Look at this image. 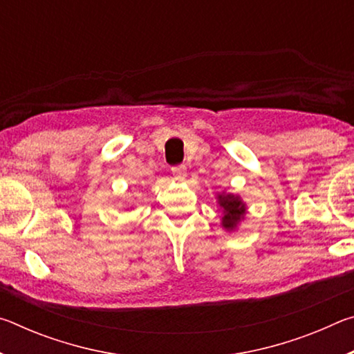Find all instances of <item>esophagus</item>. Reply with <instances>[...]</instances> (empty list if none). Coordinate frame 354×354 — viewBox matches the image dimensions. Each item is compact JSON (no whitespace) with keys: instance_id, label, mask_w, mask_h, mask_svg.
Listing matches in <instances>:
<instances>
[{"instance_id":"1","label":"esophagus","mask_w":354,"mask_h":354,"mask_svg":"<svg viewBox=\"0 0 354 354\" xmlns=\"http://www.w3.org/2000/svg\"><path fill=\"white\" fill-rule=\"evenodd\" d=\"M171 173H173V176L178 179V181H183V179L185 178V175H187V167H185V165L173 167Z\"/></svg>"}]
</instances>
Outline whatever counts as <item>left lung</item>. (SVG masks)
Masks as SVG:
<instances>
[{
    "label": "left lung",
    "mask_w": 354,
    "mask_h": 354,
    "mask_svg": "<svg viewBox=\"0 0 354 354\" xmlns=\"http://www.w3.org/2000/svg\"><path fill=\"white\" fill-rule=\"evenodd\" d=\"M217 205L221 209V226L226 231H236L247 214V205L241 198V195L218 192Z\"/></svg>",
    "instance_id": "left-lung-1"
}]
</instances>
